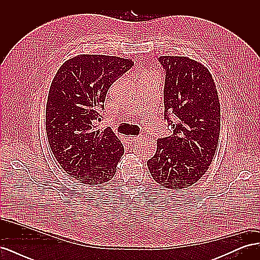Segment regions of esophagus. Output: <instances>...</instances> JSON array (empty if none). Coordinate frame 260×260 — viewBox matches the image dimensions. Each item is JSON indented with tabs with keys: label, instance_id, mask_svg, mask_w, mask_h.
<instances>
[{
	"label": "esophagus",
	"instance_id": "34e87169",
	"mask_svg": "<svg viewBox=\"0 0 260 260\" xmlns=\"http://www.w3.org/2000/svg\"><path fill=\"white\" fill-rule=\"evenodd\" d=\"M130 139V141H132V142H141V137H130L129 138Z\"/></svg>",
	"mask_w": 260,
	"mask_h": 260
}]
</instances>
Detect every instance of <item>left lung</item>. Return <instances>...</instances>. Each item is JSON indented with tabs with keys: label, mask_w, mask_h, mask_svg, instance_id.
Masks as SVG:
<instances>
[{
	"label": "left lung",
	"mask_w": 260,
	"mask_h": 260,
	"mask_svg": "<svg viewBox=\"0 0 260 260\" xmlns=\"http://www.w3.org/2000/svg\"><path fill=\"white\" fill-rule=\"evenodd\" d=\"M165 119L169 137L157 140L149 174L166 188L188 187L205 175L217 151L220 103L209 70L184 56H160Z\"/></svg>",
	"instance_id": "obj_1"
}]
</instances>
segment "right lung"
I'll list each match as a JSON object with an SVG mask.
<instances>
[{
    "mask_svg": "<svg viewBox=\"0 0 260 260\" xmlns=\"http://www.w3.org/2000/svg\"><path fill=\"white\" fill-rule=\"evenodd\" d=\"M135 62L108 55L81 54L55 75L45 112L53 155L69 177L95 185L112 180L124 149L111 128L98 129L111 85Z\"/></svg>",
    "mask_w": 260,
    "mask_h": 260,
    "instance_id": "1",
    "label": "right lung"
}]
</instances>
